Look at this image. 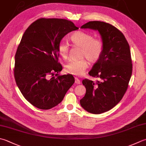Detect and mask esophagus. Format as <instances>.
Segmentation results:
<instances>
[{"mask_svg":"<svg viewBox=\"0 0 146 146\" xmlns=\"http://www.w3.org/2000/svg\"><path fill=\"white\" fill-rule=\"evenodd\" d=\"M75 84H80V80L77 78V77H75Z\"/></svg>","mask_w":146,"mask_h":146,"instance_id":"34e87169","label":"esophagus"}]
</instances>
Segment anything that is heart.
<instances>
[{"mask_svg":"<svg viewBox=\"0 0 146 146\" xmlns=\"http://www.w3.org/2000/svg\"><path fill=\"white\" fill-rule=\"evenodd\" d=\"M70 40L75 46L82 47L81 56L85 57L90 62H96L101 59L104 50V40L100 37H94L92 33L78 31L71 35ZM58 53L62 58L67 59L70 47L67 42L61 41L58 46ZM88 66L86 59L70 60L64 66L66 72L74 75H82Z\"/></svg>","mask_w":146,"mask_h":146,"instance_id":"heart-1","label":"heart"}]
</instances>
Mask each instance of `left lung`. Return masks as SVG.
I'll list each match as a JSON object with an SVG mask.
<instances>
[{"label":"left lung","instance_id":"8db88e82","mask_svg":"<svg viewBox=\"0 0 146 146\" xmlns=\"http://www.w3.org/2000/svg\"><path fill=\"white\" fill-rule=\"evenodd\" d=\"M81 28L98 30L104 42L102 56L88 72L98 80H83L86 93L80 101L88 112L101 114L115 107L127 92L132 73L130 46L121 31L107 23L89 21Z\"/></svg>","mask_w":146,"mask_h":146}]
</instances>
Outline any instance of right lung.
I'll return each instance as SVG.
<instances>
[{"label": "right lung", "instance_id": "obj_1", "mask_svg": "<svg viewBox=\"0 0 146 146\" xmlns=\"http://www.w3.org/2000/svg\"><path fill=\"white\" fill-rule=\"evenodd\" d=\"M78 29L69 20L42 18L32 23L22 36L15 54L14 78L24 98L38 109L59 104L75 82L71 74L59 75L62 66L58 46L67 33Z\"/></svg>", "mask_w": 146, "mask_h": 146}]
</instances>
